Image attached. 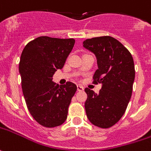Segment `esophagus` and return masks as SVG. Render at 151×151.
Segmentation results:
<instances>
[{
  "instance_id": "34e87169",
  "label": "esophagus",
  "mask_w": 151,
  "mask_h": 151,
  "mask_svg": "<svg viewBox=\"0 0 151 151\" xmlns=\"http://www.w3.org/2000/svg\"><path fill=\"white\" fill-rule=\"evenodd\" d=\"M77 89H78V91H83L84 88H83V87L81 85H77Z\"/></svg>"
}]
</instances>
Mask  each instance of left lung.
Instances as JSON below:
<instances>
[{
	"mask_svg": "<svg viewBox=\"0 0 151 151\" xmlns=\"http://www.w3.org/2000/svg\"><path fill=\"white\" fill-rule=\"evenodd\" d=\"M83 44L96 56L98 69L93 78L94 83L102 84L99 93L85 88L87 117L95 126L112 127L124 115L132 95L135 75L132 55L109 36L87 39Z\"/></svg>",
	"mask_w": 151,
	"mask_h": 151,
	"instance_id": "left-lung-1",
	"label": "left lung"
}]
</instances>
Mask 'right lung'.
<instances>
[{"label": "right lung", "instance_id": "1", "mask_svg": "<svg viewBox=\"0 0 151 151\" xmlns=\"http://www.w3.org/2000/svg\"><path fill=\"white\" fill-rule=\"evenodd\" d=\"M74 43L73 38L39 37L26 45L21 55L19 72L26 104L34 119L44 127L59 126L68 117L77 86L72 82L58 85L52 76L63 68Z\"/></svg>", "mask_w": 151, "mask_h": 151}]
</instances>
